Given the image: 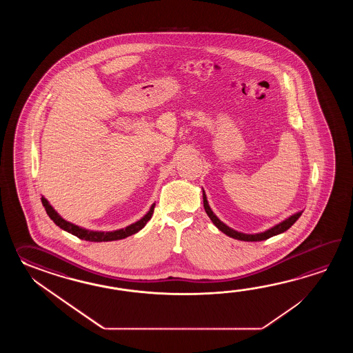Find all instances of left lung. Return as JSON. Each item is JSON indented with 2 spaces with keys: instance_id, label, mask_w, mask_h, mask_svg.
I'll list each match as a JSON object with an SVG mask.
<instances>
[{
  "instance_id": "8db88e82",
  "label": "left lung",
  "mask_w": 353,
  "mask_h": 353,
  "mask_svg": "<svg viewBox=\"0 0 353 353\" xmlns=\"http://www.w3.org/2000/svg\"><path fill=\"white\" fill-rule=\"evenodd\" d=\"M203 204H204V210L207 212V214H208V217L210 218V221L214 223V225L217 227L219 231H222V232L225 233L227 236H230V237H232V239L240 241L268 240V239H270L272 236H276L279 233L285 232L286 230H289V228L298 221V218H299L300 216H301V213H303V212L295 213L292 217L288 218L285 221H283L281 223H279V225L272 227V228L268 230V231H265V232L256 233V234H246V233H241L234 231V230L230 228L228 225H225L223 222H221V221L218 219L217 216L210 210L208 202H207V196L204 194V192H203Z\"/></svg>"
}]
</instances>
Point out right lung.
<instances>
[{
    "label": "right lung",
    "instance_id": "right-lung-1",
    "mask_svg": "<svg viewBox=\"0 0 353 353\" xmlns=\"http://www.w3.org/2000/svg\"><path fill=\"white\" fill-rule=\"evenodd\" d=\"M41 203H43V205H44V208H46L48 216L50 217V219L53 221L55 225H59L61 230H64V231H67V232L74 234V236H77V237L81 239V240L92 241V242L122 240V239H126V237L131 236V234H135V233L139 232L140 230H143L145 225L150 221L151 216H152V213H154V208H155V204H152L150 210H149L140 221H137L135 223L128 225V227L123 228V230L113 231V232H93V231H87V230H84V228H81V227L73 225V223H69L65 219H63V218L60 217L59 214L53 210V207L49 204V202L46 201L44 196L41 198Z\"/></svg>",
    "mask_w": 353,
    "mask_h": 353
}]
</instances>
